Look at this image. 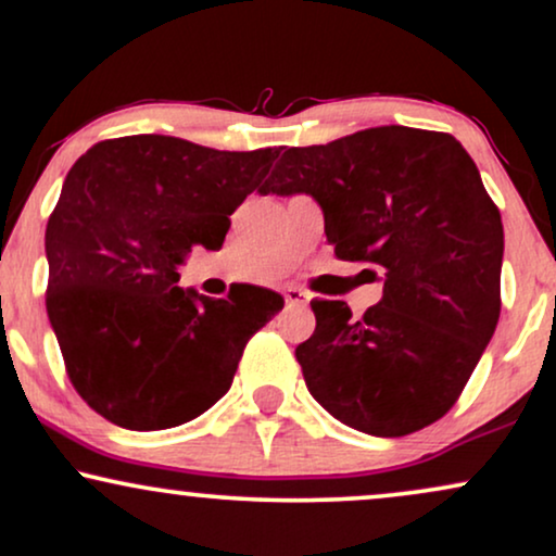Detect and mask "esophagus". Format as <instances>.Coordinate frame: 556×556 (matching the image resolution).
<instances>
[{"label":"esophagus","mask_w":556,"mask_h":556,"mask_svg":"<svg viewBox=\"0 0 556 556\" xmlns=\"http://www.w3.org/2000/svg\"><path fill=\"white\" fill-rule=\"evenodd\" d=\"M282 295L287 307H305L307 300H311V295H307L303 287H285Z\"/></svg>","instance_id":"obj_1"}]
</instances>
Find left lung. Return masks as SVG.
<instances>
[{
  "label": "left lung",
  "instance_id": "8db88e82",
  "mask_svg": "<svg viewBox=\"0 0 556 556\" xmlns=\"http://www.w3.org/2000/svg\"><path fill=\"white\" fill-rule=\"evenodd\" d=\"M269 191L311 193L333 253L383 271V298L359 318L344 300L311 303L316 331L295 357L313 399L376 438L438 422L503 305V219L469 152L445 131L376 126L290 147Z\"/></svg>",
  "mask_w": 556,
  "mask_h": 556
}]
</instances>
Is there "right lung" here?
<instances>
[{"instance_id":"right-lung-1","label":"right lung","mask_w":556,"mask_h":556,"mask_svg":"<svg viewBox=\"0 0 556 556\" xmlns=\"http://www.w3.org/2000/svg\"><path fill=\"white\" fill-rule=\"evenodd\" d=\"M277 155L137 134L72 165L46 225V311L66 376L100 417L168 430L225 396L249 339L285 300L256 285L197 295L178 287V266L193 245L223 249L230 214Z\"/></svg>"}]
</instances>
